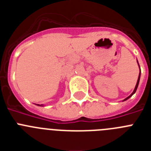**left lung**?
Instances as JSON below:
<instances>
[{"label":"left lung","instance_id":"8db88e82","mask_svg":"<svg viewBox=\"0 0 151 151\" xmlns=\"http://www.w3.org/2000/svg\"><path fill=\"white\" fill-rule=\"evenodd\" d=\"M138 66H139V64H138ZM139 67H140V66H139ZM140 77H141V69H140V73H139V76H138V81H137V84H136V85H135V88H134V91H133V92H132V94H131L129 96V97H126V98H125V99H124V100H123V101H126V100H128V99H129V97H132V96L133 94H134V93H135L136 90H137V88H138V84H139V80H140Z\"/></svg>","mask_w":151,"mask_h":151}]
</instances>
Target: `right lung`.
I'll use <instances>...</instances> for the list:
<instances>
[{"label":"right lung","instance_id":"right-lung-1","mask_svg":"<svg viewBox=\"0 0 151 151\" xmlns=\"http://www.w3.org/2000/svg\"><path fill=\"white\" fill-rule=\"evenodd\" d=\"M38 105V106H42V105H40V104H37Z\"/></svg>","mask_w":151,"mask_h":151}]
</instances>
